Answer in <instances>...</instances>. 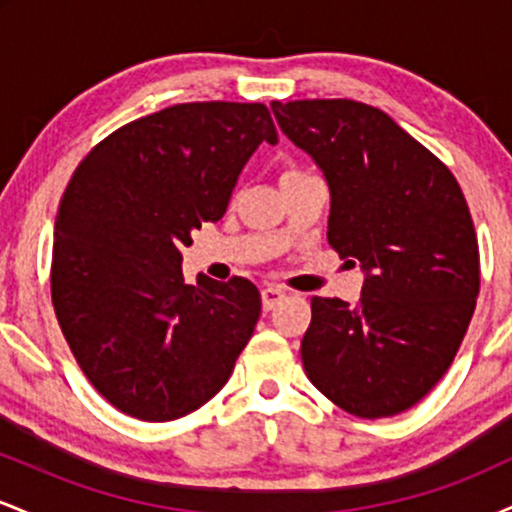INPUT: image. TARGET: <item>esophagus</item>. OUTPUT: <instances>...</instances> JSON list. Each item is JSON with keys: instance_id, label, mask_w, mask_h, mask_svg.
Here are the masks:
<instances>
[{"instance_id": "1", "label": "esophagus", "mask_w": 512, "mask_h": 512, "mask_svg": "<svg viewBox=\"0 0 512 512\" xmlns=\"http://www.w3.org/2000/svg\"><path fill=\"white\" fill-rule=\"evenodd\" d=\"M286 298V291L281 286H264L262 289V305L264 310H272Z\"/></svg>"}]
</instances>
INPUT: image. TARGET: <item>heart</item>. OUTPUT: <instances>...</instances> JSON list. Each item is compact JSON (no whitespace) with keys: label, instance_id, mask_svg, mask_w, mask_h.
<instances>
[{"label":"heart","instance_id":"obj_1","mask_svg":"<svg viewBox=\"0 0 512 512\" xmlns=\"http://www.w3.org/2000/svg\"><path fill=\"white\" fill-rule=\"evenodd\" d=\"M303 170H298V168H289V170H284V175H281V180L284 178H291V175H301Z\"/></svg>","mask_w":512,"mask_h":512}]
</instances>
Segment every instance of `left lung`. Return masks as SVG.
<instances>
[{
	"instance_id": "left-lung-1",
	"label": "left lung",
	"mask_w": 512,
	"mask_h": 512,
	"mask_svg": "<svg viewBox=\"0 0 512 512\" xmlns=\"http://www.w3.org/2000/svg\"><path fill=\"white\" fill-rule=\"evenodd\" d=\"M272 110L325 173L327 240L366 272L354 308L310 298L305 375L361 419L402 414L443 378L477 308L479 243L460 182L373 105L315 98Z\"/></svg>"
}]
</instances>
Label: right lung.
<instances>
[{"mask_svg": "<svg viewBox=\"0 0 512 512\" xmlns=\"http://www.w3.org/2000/svg\"><path fill=\"white\" fill-rule=\"evenodd\" d=\"M276 127L262 103H180L88 151L60 202L50 289L88 383L139 421L204 407L260 320L243 276L182 281V248L219 221L248 158Z\"/></svg>", "mask_w": 512, "mask_h": 512, "instance_id": "add662e5", "label": "right lung"}]
</instances>
